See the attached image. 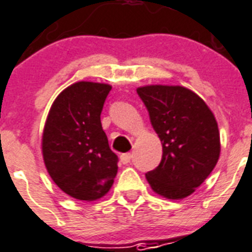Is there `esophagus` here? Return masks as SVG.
Wrapping results in <instances>:
<instances>
[{"label":"esophagus","instance_id":"1","mask_svg":"<svg viewBox=\"0 0 252 252\" xmlns=\"http://www.w3.org/2000/svg\"><path fill=\"white\" fill-rule=\"evenodd\" d=\"M130 159H132V154L130 153H126V154H122V156H120V161H122L123 165L129 163Z\"/></svg>","mask_w":252,"mask_h":252}]
</instances>
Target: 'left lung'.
Here are the masks:
<instances>
[{"label":"left lung","instance_id":"8db88e82","mask_svg":"<svg viewBox=\"0 0 252 252\" xmlns=\"http://www.w3.org/2000/svg\"><path fill=\"white\" fill-rule=\"evenodd\" d=\"M137 94L149 111L163 150L161 163L145 174L146 180L165 199H184L219 162L221 142L215 115L187 87L148 85L137 87Z\"/></svg>","mask_w":252,"mask_h":252}]
</instances>
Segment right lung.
Masks as SVG:
<instances>
[{"label":"right lung","instance_id":"add662e5","mask_svg":"<svg viewBox=\"0 0 252 252\" xmlns=\"http://www.w3.org/2000/svg\"><path fill=\"white\" fill-rule=\"evenodd\" d=\"M112 86L80 81L57 95L41 136L49 176L66 195L93 201L110 191L118 156L110 149L100 112Z\"/></svg>","mask_w":252,"mask_h":252}]
</instances>
